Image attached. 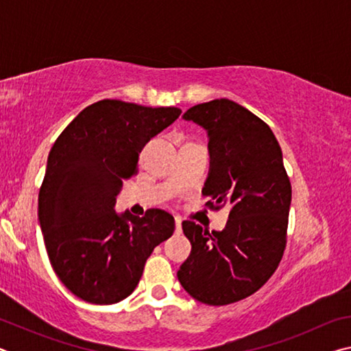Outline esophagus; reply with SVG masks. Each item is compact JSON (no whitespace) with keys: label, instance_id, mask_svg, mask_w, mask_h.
<instances>
[{"label":"esophagus","instance_id":"esophagus-1","mask_svg":"<svg viewBox=\"0 0 351 351\" xmlns=\"http://www.w3.org/2000/svg\"><path fill=\"white\" fill-rule=\"evenodd\" d=\"M175 230H176V234L181 232V218L180 217L175 218Z\"/></svg>","mask_w":351,"mask_h":351}]
</instances>
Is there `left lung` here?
I'll return each instance as SVG.
<instances>
[{
  "label": "left lung",
  "instance_id": "obj_1",
  "mask_svg": "<svg viewBox=\"0 0 351 351\" xmlns=\"http://www.w3.org/2000/svg\"><path fill=\"white\" fill-rule=\"evenodd\" d=\"M209 133L210 173L203 189L210 210L229 209L223 230L182 221L192 252L178 271L201 304L246 299L274 274L287 247L291 182L282 148L266 122L229 99L195 105L184 114Z\"/></svg>",
  "mask_w": 351,
  "mask_h": 351
}]
</instances>
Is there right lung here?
I'll return each instance as SVG.
<instances>
[{"label": "right lung", "mask_w": 351, "mask_h": 351, "mask_svg": "<svg viewBox=\"0 0 351 351\" xmlns=\"http://www.w3.org/2000/svg\"><path fill=\"white\" fill-rule=\"evenodd\" d=\"M181 114L175 106L104 99L86 106L52 145L38 192L47 257L74 295L111 305L133 293L153 249L175 232L162 209L117 215L123 180L138 175L139 153Z\"/></svg>", "instance_id": "right-lung-1"}]
</instances>
